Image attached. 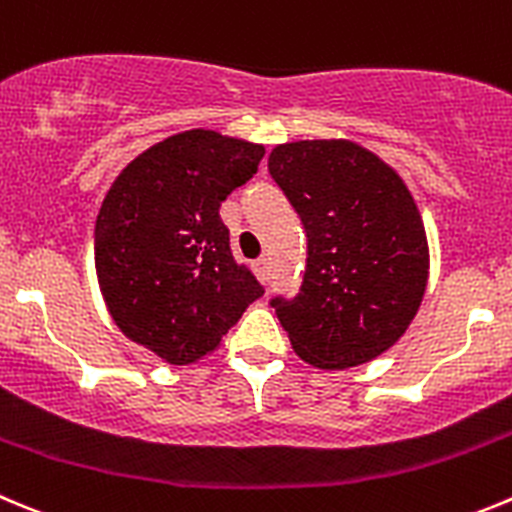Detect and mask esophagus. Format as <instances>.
<instances>
[{
	"mask_svg": "<svg viewBox=\"0 0 512 512\" xmlns=\"http://www.w3.org/2000/svg\"><path fill=\"white\" fill-rule=\"evenodd\" d=\"M252 267H255L257 278L260 280L270 278V260H267V257H257V260L252 262Z\"/></svg>",
	"mask_w": 512,
	"mask_h": 512,
	"instance_id": "obj_1",
	"label": "esophagus"
}]
</instances>
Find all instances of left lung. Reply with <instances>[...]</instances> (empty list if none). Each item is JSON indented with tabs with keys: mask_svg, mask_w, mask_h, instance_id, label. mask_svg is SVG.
<instances>
[{
	"mask_svg": "<svg viewBox=\"0 0 512 512\" xmlns=\"http://www.w3.org/2000/svg\"><path fill=\"white\" fill-rule=\"evenodd\" d=\"M267 171L308 237L303 285L270 300L275 315L308 364H366L404 336L427 288V234L407 184L351 141L283 143Z\"/></svg>",
	"mask_w": 512,
	"mask_h": 512,
	"instance_id": "obj_1",
	"label": "left lung"
}]
</instances>
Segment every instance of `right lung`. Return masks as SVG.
<instances>
[{
  "label": "right lung",
  "mask_w": 512,
  "mask_h": 512,
  "mask_svg": "<svg viewBox=\"0 0 512 512\" xmlns=\"http://www.w3.org/2000/svg\"><path fill=\"white\" fill-rule=\"evenodd\" d=\"M260 143L176 133L133 159L95 219V270L116 326L166 364L219 346L265 288L229 250L219 204L257 174Z\"/></svg>",
  "instance_id": "obj_1"
}]
</instances>
